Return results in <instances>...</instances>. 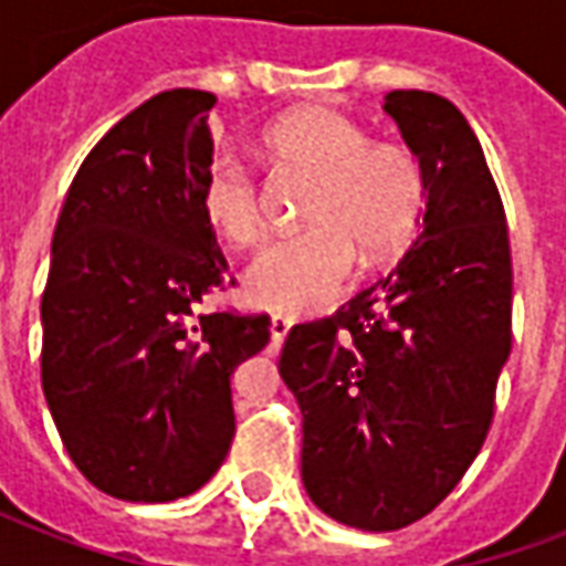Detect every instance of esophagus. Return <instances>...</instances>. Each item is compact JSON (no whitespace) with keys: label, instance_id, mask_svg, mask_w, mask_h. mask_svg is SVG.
Here are the masks:
<instances>
[{"label":"esophagus","instance_id":"34e87169","mask_svg":"<svg viewBox=\"0 0 566 566\" xmlns=\"http://www.w3.org/2000/svg\"><path fill=\"white\" fill-rule=\"evenodd\" d=\"M291 324L294 321L284 318V315H275V318L270 321V333H272V348H279V345L284 343V336L291 333Z\"/></svg>","mask_w":566,"mask_h":566}]
</instances>
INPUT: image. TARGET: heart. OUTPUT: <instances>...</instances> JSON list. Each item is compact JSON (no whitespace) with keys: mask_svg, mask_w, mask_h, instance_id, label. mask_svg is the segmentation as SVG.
Masks as SVG:
<instances>
[{"mask_svg":"<svg viewBox=\"0 0 566 566\" xmlns=\"http://www.w3.org/2000/svg\"><path fill=\"white\" fill-rule=\"evenodd\" d=\"M272 169L308 178L300 199L306 230L284 235L245 272V294L270 312H312L343 294L357 266L400 254L427 202L424 163L403 142L369 133L327 105H306L263 133ZM199 206L211 230L235 248L263 242V193L254 169L230 150L206 163Z\"/></svg>","mask_w":566,"mask_h":566,"instance_id":"b5f03b06","label":"heart"}]
</instances>
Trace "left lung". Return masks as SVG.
<instances>
[{
  "mask_svg": "<svg viewBox=\"0 0 566 566\" xmlns=\"http://www.w3.org/2000/svg\"><path fill=\"white\" fill-rule=\"evenodd\" d=\"M385 112L424 163L421 233L336 315L296 324L279 360L306 494L360 531H400L449 497L512 348L510 230L482 145L437 93L391 91Z\"/></svg>",
  "mask_w": 566,
  "mask_h": 566,
  "instance_id": "8db88e82",
  "label": "left lung"
}]
</instances>
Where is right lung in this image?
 <instances>
[{
    "mask_svg": "<svg viewBox=\"0 0 566 566\" xmlns=\"http://www.w3.org/2000/svg\"><path fill=\"white\" fill-rule=\"evenodd\" d=\"M206 91H166L96 142L69 187L42 294V388L84 479L129 503L193 494L235 433L230 376L270 315L209 312L223 287L199 181Z\"/></svg>",
    "mask_w": 566,
    "mask_h": 566,
    "instance_id": "obj_1",
    "label": "right lung"
}]
</instances>
